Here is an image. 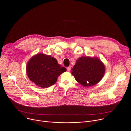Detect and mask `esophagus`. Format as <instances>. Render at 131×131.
Instances as JSON below:
<instances>
[{"label": "esophagus", "mask_w": 131, "mask_h": 131, "mask_svg": "<svg viewBox=\"0 0 131 131\" xmlns=\"http://www.w3.org/2000/svg\"><path fill=\"white\" fill-rule=\"evenodd\" d=\"M67 70L68 71H70V70H71V67H70V66L68 67L67 68Z\"/></svg>", "instance_id": "obj_1"}]
</instances>
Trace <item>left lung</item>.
I'll list each match as a JSON object with an SVG mask.
<instances>
[{
  "label": "left lung",
  "instance_id": "obj_1",
  "mask_svg": "<svg viewBox=\"0 0 131 131\" xmlns=\"http://www.w3.org/2000/svg\"><path fill=\"white\" fill-rule=\"evenodd\" d=\"M71 74L81 85L90 87L99 83L103 78L105 67L97 57H81L76 61Z\"/></svg>",
  "mask_w": 131,
  "mask_h": 131
}]
</instances>
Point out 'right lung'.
Wrapping results in <instances>:
<instances>
[{"label": "right lung", "instance_id": "1", "mask_svg": "<svg viewBox=\"0 0 131 131\" xmlns=\"http://www.w3.org/2000/svg\"><path fill=\"white\" fill-rule=\"evenodd\" d=\"M66 71V68L62 67L55 58L41 53L33 56L26 66L29 79L41 88L54 84L58 77Z\"/></svg>", "mask_w": 131, "mask_h": 131}]
</instances>
